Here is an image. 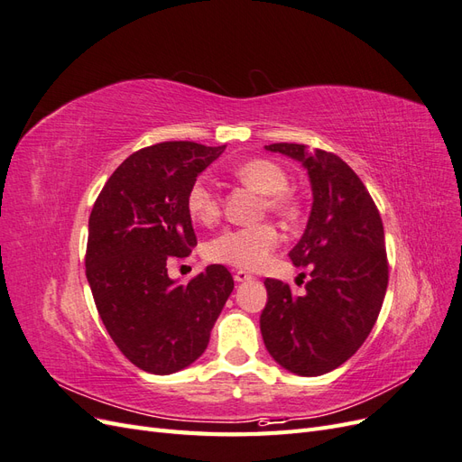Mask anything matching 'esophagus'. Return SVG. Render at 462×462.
<instances>
[{
	"label": "esophagus",
	"instance_id": "obj_1",
	"mask_svg": "<svg viewBox=\"0 0 462 462\" xmlns=\"http://www.w3.org/2000/svg\"><path fill=\"white\" fill-rule=\"evenodd\" d=\"M233 277H235L236 283H245V282H250V279H253V275H250V273L245 272V270H236V272L233 273Z\"/></svg>",
	"mask_w": 462,
	"mask_h": 462
}]
</instances>
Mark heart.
Wrapping results in <instances>:
<instances>
[{
  "label": "heart",
  "mask_w": 462,
  "mask_h": 462,
  "mask_svg": "<svg viewBox=\"0 0 462 462\" xmlns=\"http://www.w3.org/2000/svg\"><path fill=\"white\" fill-rule=\"evenodd\" d=\"M233 177L250 190L263 194V204L270 212L282 217H292L297 214V200L287 189L289 177L282 165L254 158L235 165ZM185 204L189 216L202 226H209L219 217L217 194L202 180L190 185ZM279 241H282V235L272 223L227 229L208 243L206 256L214 262L235 265V268L258 270L268 262Z\"/></svg>",
  "instance_id": "b5f03b06"
}]
</instances>
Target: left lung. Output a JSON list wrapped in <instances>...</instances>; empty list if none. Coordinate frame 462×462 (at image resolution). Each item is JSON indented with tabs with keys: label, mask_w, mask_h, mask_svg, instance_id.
<instances>
[{
	"label": "left lung",
	"mask_w": 462,
	"mask_h": 462,
	"mask_svg": "<svg viewBox=\"0 0 462 462\" xmlns=\"http://www.w3.org/2000/svg\"><path fill=\"white\" fill-rule=\"evenodd\" d=\"M265 150L300 162L309 173L310 217L289 258L310 265V282L295 295L279 279H265L260 331L279 366L321 375L358 351L382 310L389 277L383 223L365 183L339 156L289 143Z\"/></svg>",
	"instance_id": "obj_1"
}]
</instances>
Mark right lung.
<instances>
[{"label":"right lung","instance_id":"add662e5","mask_svg":"<svg viewBox=\"0 0 462 462\" xmlns=\"http://www.w3.org/2000/svg\"><path fill=\"white\" fill-rule=\"evenodd\" d=\"M226 146L175 141L138 150L107 179L88 219L87 279L111 339L134 366L167 375L190 366L208 346L235 287L212 263L179 285L170 256L197 246L187 192Z\"/></svg>","mask_w":462,"mask_h":462}]
</instances>
